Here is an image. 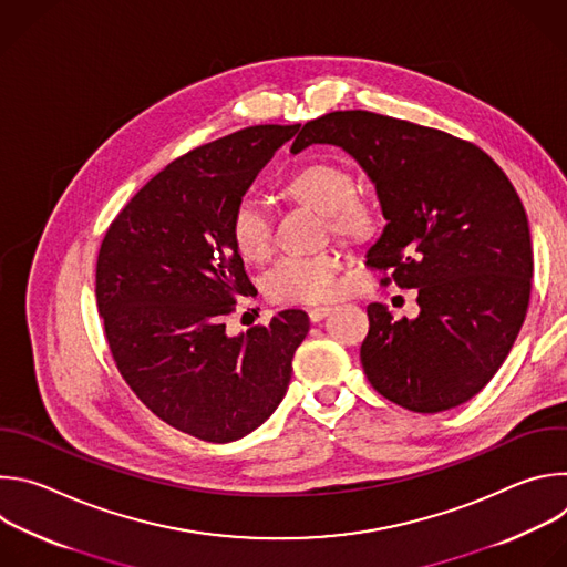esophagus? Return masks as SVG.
<instances>
[{
	"mask_svg": "<svg viewBox=\"0 0 567 567\" xmlns=\"http://www.w3.org/2000/svg\"><path fill=\"white\" fill-rule=\"evenodd\" d=\"M332 311V307L330 305H322V307H313V309H309V320L311 322H320L322 318H326L328 313Z\"/></svg>",
	"mask_w": 567,
	"mask_h": 567,
	"instance_id": "obj_1",
	"label": "esophagus"
}]
</instances>
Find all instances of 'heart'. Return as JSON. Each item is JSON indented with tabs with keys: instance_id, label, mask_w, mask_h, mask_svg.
<instances>
[{
	"instance_id": "heart-1",
	"label": "heart",
	"mask_w": 567,
	"mask_h": 567,
	"mask_svg": "<svg viewBox=\"0 0 567 567\" xmlns=\"http://www.w3.org/2000/svg\"><path fill=\"white\" fill-rule=\"evenodd\" d=\"M350 173L334 164H307L291 173L282 193L326 215L334 235L363 241L379 226L377 208L370 199L352 193ZM228 235L235 251L251 262H260L271 251V217L251 195L239 197L228 217ZM341 260L332 251L313 256H285L265 276V291L278 302L313 305L339 291Z\"/></svg>"
}]
</instances>
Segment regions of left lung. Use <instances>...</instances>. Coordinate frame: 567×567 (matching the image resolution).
Instances as JSON below:
<instances>
[{"mask_svg": "<svg viewBox=\"0 0 567 567\" xmlns=\"http://www.w3.org/2000/svg\"><path fill=\"white\" fill-rule=\"evenodd\" d=\"M311 143L359 161L385 217L365 265L417 289V318L368 305V381L415 413L460 406L498 372L527 313L534 260L518 193L477 145L374 112L313 118L291 152Z\"/></svg>", "mask_w": 567, "mask_h": 567, "instance_id": "8db88e82", "label": "left lung"}]
</instances>
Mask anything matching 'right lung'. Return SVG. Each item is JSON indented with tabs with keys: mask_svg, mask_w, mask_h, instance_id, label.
<instances>
[{
	"mask_svg": "<svg viewBox=\"0 0 567 567\" xmlns=\"http://www.w3.org/2000/svg\"><path fill=\"white\" fill-rule=\"evenodd\" d=\"M300 125H254L175 158L110 224L96 262V300L118 372L173 429L226 444L265 424L282 401L300 309L228 337L224 316L254 285L228 217Z\"/></svg>",
	"mask_w": 567,
	"mask_h": 567,
	"instance_id": "right-lung-1",
	"label": "right lung"
}]
</instances>
